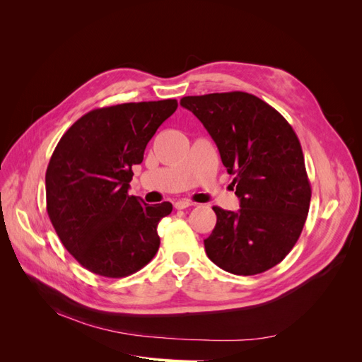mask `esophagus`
Wrapping results in <instances>:
<instances>
[{"mask_svg":"<svg viewBox=\"0 0 362 362\" xmlns=\"http://www.w3.org/2000/svg\"><path fill=\"white\" fill-rule=\"evenodd\" d=\"M192 205H193V202L189 201V199H180V201H177V202L173 204V206L177 208V210H184V208H189Z\"/></svg>","mask_w":362,"mask_h":362,"instance_id":"esophagus-1","label":"esophagus"}]
</instances>
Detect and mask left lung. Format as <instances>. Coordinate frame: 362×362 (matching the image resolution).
<instances>
[{"instance_id": "1", "label": "left lung", "mask_w": 362, "mask_h": 362, "mask_svg": "<svg viewBox=\"0 0 362 362\" xmlns=\"http://www.w3.org/2000/svg\"><path fill=\"white\" fill-rule=\"evenodd\" d=\"M216 141L240 199L238 211L213 206L217 222L204 240L216 266L257 275L276 266L298 242L311 185L300 141L281 113L246 92L184 96Z\"/></svg>"}]
</instances>
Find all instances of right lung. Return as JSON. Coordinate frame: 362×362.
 Masks as SVG:
<instances>
[{
    "instance_id": "add662e5",
    "label": "right lung",
    "mask_w": 362,
    "mask_h": 362,
    "mask_svg": "<svg viewBox=\"0 0 362 362\" xmlns=\"http://www.w3.org/2000/svg\"><path fill=\"white\" fill-rule=\"evenodd\" d=\"M177 107V100H163L95 108L52 152L45 175L49 221L69 254L96 275H133L157 254V226L172 204L148 205L128 189L133 166Z\"/></svg>"
}]
</instances>
